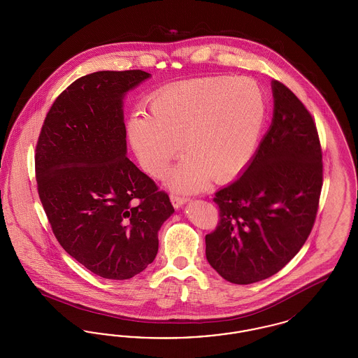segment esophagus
<instances>
[{
  "mask_svg": "<svg viewBox=\"0 0 358 358\" xmlns=\"http://www.w3.org/2000/svg\"><path fill=\"white\" fill-rule=\"evenodd\" d=\"M171 204L174 208H180L181 205L185 204L187 201V197L185 196H181L178 193H171Z\"/></svg>",
  "mask_w": 358,
  "mask_h": 358,
  "instance_id": "34e87169",
  "label": "esophagus"
}]
</instances>
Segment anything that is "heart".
<instances>
[{
	"mask_svg": "<svg viewBox=\"0 0 358 358\" xmlns=\"http://www.w3.org/2000/svg\"><path fill=\"white\" fill-rule=\"evenodd\" d=\"M136 111L129 136L142 168L162 177L184 143L187 158L171 174L173 185L199 189L206 176L222 180L241 171L255 153L266 118L260 87L248 78L212 76L174 85Z\"/></svg>",
	"mask_w": 358,
	"mask_h": 358,
	"instance_id": "b5f03b06",
	"label": "heart"
}]
</instances>
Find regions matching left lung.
Instances as JSON below:
<instances>
[{
  "instance_id": "8db88e82",
  "label": "left lung",
  "mask_w": 358,
  "mask_h": 358,
  "mask_svg": "<svg viewBox=\"0 0 358 358\" xmlns=\"http://www.w3.org/2000/svg\"><path fill=\"white\" fill-rule=\"evenodd\" d=\"M273 118L245 171L216 192L219 222L205 236L209 264L235 285L280 271L315 222L324 181L317 126L286 85L273 82Z\"/></svg>"
}]
</instances>
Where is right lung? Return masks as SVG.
Returning a JSON list of instances; mask_svg holds the SVG:
<instances>
[{
	"label": "right lung",
	"instance_id": "add662e5",
	"mask_svg": "<svg viewBox=\"0 0 358 358\" xmlns=\"http://www.w3.org/2000/svg\"><path fill=\"white\" fill-rule=\"evenodd\" d=\"M148 78L141 69L79 78L52 104L36 145L37 192L53 235L104 279L142 273L174 212L168 193L126 157L123 96Z\"/></svg>",
	"mask_w": 358,
	"mask_h": 358
}]
</instances>
